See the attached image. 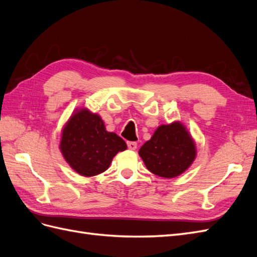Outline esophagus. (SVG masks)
<instances>
[{"mask_svg": "<svg viewBox=\"0 0 257 257\" xmlns=\"http://www.w3.org/2000/svg\"><path fill=\"white\" fill-rule=\"evenodd\" d=\"M127 148L130 150H135L137 148V143L135 142H127Z\"/></svg>", "mask_w": 257, "mask_h": 257, "instance_id": "obj_1", "label": "esophagus"}]
</instances>
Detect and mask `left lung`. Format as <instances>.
I'll return each instance as SVG.
<instances>
[{
    "label": "left lung",
    "instance_id": "1",
    "mask_svg": "<svg viewBox=\"0 0 257 257\" xmlns=\"http://www.w3.org/2000/svg\"><path fill=\"white\" fill-rule=\"evenodd\" d=\"M146 167L154 175L175 178L184 173L196 157L195 144L180 122L161 125L139 150Z\"/></svg>",
    "mask_w": 257,
    "mask_h": 257
}]
</instances>
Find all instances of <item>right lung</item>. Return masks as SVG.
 I'll list each match as a JSON object with an SVG mask.
<instances>
[{"mask_svg": "<svg viewBox=\"0 0 257 257\" xmlns=\"http://www.w3.org/2000/svg\"><path fill=\"white\" fill-rule=\"evenodd\" d=\"M126 148L121 137L106 131L98 114L88 109L75 112L62 131L61 152L69 166L84 177L104 173L114 155Z\"/></svg>", "mask_w": 257, "mask_h": 257, "instance_id": "obj_1", "label": "right lung"}]
</instances>
